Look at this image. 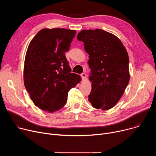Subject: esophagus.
<instances>
[{
    "instance_id": "esophagus-1",
    "label": "esophagus",
    "mask_w": 156,
    "mask_h": 156,
    "mask_svg": "<svg viewBox=\"0 0 156 156\" xmlns=\"http://www.w3.org/2000/svg\"><path fill=\"white\" fill-rule=\"evenodd\" d=\"M81 78H83V80H86V75L85 74V73H81Z\"/></svg>"
}]
</instances>
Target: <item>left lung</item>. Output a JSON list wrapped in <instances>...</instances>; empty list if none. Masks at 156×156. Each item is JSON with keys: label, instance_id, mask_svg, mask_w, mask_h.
Returning a JSON list of instances; mask_svg holds the SVG:
<instances>
[{"label": "left lung", "instance_id": "obj_1", "mask_svg": "<svg viewBox=\"0 0 156 156\" xmlns=\"http://www.w3.org/2000/svg\"><path fill=\"white\" fill-rule=\"evenodd\" d=\"M77 39L84 42L90 55L89 80L92 89L88 101L93 107L107 110L123 96L129 81V57L123 43L115 35L101 29L83 30Z\"/></svg>", "mask_w": 156, "mask_h": 156}]
</instances>
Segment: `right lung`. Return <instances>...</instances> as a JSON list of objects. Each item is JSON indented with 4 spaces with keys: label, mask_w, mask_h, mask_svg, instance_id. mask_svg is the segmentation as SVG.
Wrapping results in <instances>:
<instances>
[{
    "label": "right lung",
    "mask_w": 156,
    "mask_h": 156,
    "mask_svg": "<svg viewBox=\"0 0 156 156\" xmlns=\"http://www.w3.org/2000/svg\"><path fill=\"white\" fill-rule=\"evenodd\" d=\"M65 28L41 30L31 41L25 58L24 84L34 105L47 112L61 109L69 91L81 81L65 57L76 34Z\"/></svg>",
    "instance_id": "1"
}]
</instances>
